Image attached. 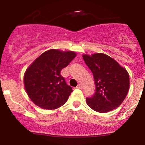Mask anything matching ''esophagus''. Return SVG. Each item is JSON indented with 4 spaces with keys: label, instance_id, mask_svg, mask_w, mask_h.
Instances as JSON below:
<instances>
[{
    "label": "esophagus",
    "instance_id": "obj_1",
    "mask_svg": "<svg viewBox=\"0 0 145 145\" xmlns=\"http://www.w3.org/2000/svg\"><path fill=\"white\" fill-rule=\"evenodd\" d=\"M76 88H78V89H82V84H79L77 86H76Z\"/></svg>",
    "mask_w": 145,
    "mask_h": 145
}]
</instances>
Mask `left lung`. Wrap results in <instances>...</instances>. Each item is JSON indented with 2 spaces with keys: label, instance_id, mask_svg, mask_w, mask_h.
<instances>
[{
  "label": "left lung",
  "instance_id": "1",
  "mask_svg": "<svg viewBox=\"0 0 145 145\" xmlns=\"http://www.w3.org/2000/svg\"><path fill=\"white\" fill-rule=\"evenodd\" d=\"M83 59L93 73L95 92L86 104L96 112L105 113L119 107L129 88V74L115 60L102 53L84 54Z\"/></svg>",
  "mask_w": 145,
  "mask_h": 145
}]
</instances>
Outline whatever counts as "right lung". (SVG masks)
Listing matches in <instances>:
<instances>
[{
  "mask_svg": "<svg viewBox=\"0 0 145 145\" xmlns=\"http://www.w3.org/2000/svg\"><path fill=\"white\" fill-rule=\"evenodd\" d=\"M76 56L74 52L49 50L28 67L24 76V86L35 104L41 108L54 110L65 104L73 90L61 71Z\"/></svg>",
  "mask_w": 145,
  "mask_h": 145,
  "instance_id": "add662e5",
  "label": "right lung"
}]
</instances>
